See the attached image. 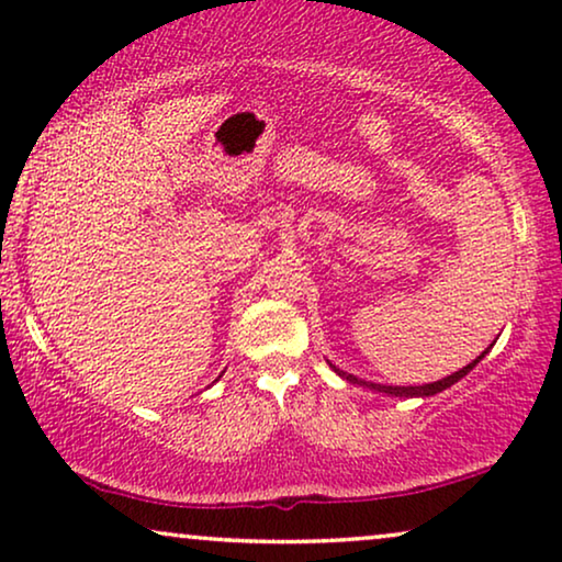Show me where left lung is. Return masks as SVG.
Masks as SVG:
<instances>
[{
	"instance_id": "left-lung-1",
	"label": "left lung",
	"mask_w": 562,
	"mask_h": 562,
	"mask_svg": "<svg viewBox=\"0 0 562 562\" xmlns=\"http://www.w3.org/2000/svg\"><path fill=\"white\" fill-rule=\"evenodd\" d=\"M486 356V350L481 352L479 358L473 360V363H468L465 368H460V371H456L452 375H448V379H442V381H435V383H425V386H383V383H368V381H360V379H356V375H350V373H345V371H340V368H335V373L337 375H342V379H348L350 383H360V386H368V389H373V391H383V394H391V396H432V394H437V391H445L448 386H452V383L456 381H460L463 379V375L468 373V371H473V366L479 363V360Z\"/></svg>"
}]
</instances>
